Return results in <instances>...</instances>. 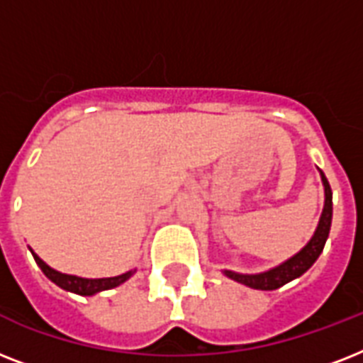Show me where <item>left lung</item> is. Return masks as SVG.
Returning <instances> with one entry per match:
<instances>
[{"instance_id": "8db88e82", "label": "left lung", "mask_w": 363, "mask_h": 363, "mask_svg": "<svg viewBox=\"0 0 363 363\" xmlns=\"http://www.w3.org/2000/svg\"><path fill=\"white\" fill-rule=\"evenodd\" d=\"M322 184H324V209H322V216L316 226L315 235L311 238V241L305 245L298 254H294L292 258L282 262L281 265H277L273 269L264 271V273H256V275H242V273H235V271H224V275L233 279V281L241 282L245 286L254 288V290H277V288L284 286L286 282L298 279L309 269L311 265L315 264L316 258L320 256L324 250L326 239L330 235V228H332V188L328 182L326 175L320 171Z\"/></svg>"}]
</instances>
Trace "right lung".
Masks as SVG:
<instances>
[{
  "mask_svg": "<svg viewBox=\"0 0 363 363\" xmlns=\"http://www.w3.org/2000/svg\"><path fill=\"white\" fill-rule=\"evenodd\" d=\"M33 254V258H35L37 265L41 267V271L45 275L54 282V284H58L60 288H64L67 292L79 294V296H94V294L104 292V290H111V288L121 286L122 282H125L130 279L135 269L133 271H125L122 275L118 277H107V279H82V277H75V275H65V273H60V271L52 269V267H48L45 262H43L35 252Z\"/></svg>",
  "mask_w": 363,
  "mask_h": 363,
  "instance_id": "add662e5",
  "label": "right lung"
}]
</instances>
